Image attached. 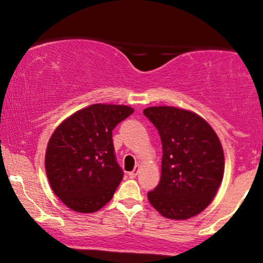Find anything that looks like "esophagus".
I'll use <instances>...</instances> for the list:
<instances>
[{
	"mask_svg": "<svg viewBox=\"0 0 263 263\" xmlns=\"http://www.w3.org/2000/svg\"><path fill=\"white\" fill-rule=\"evenodd\" d=\"M138 172H140V165H135L134 170H132V171L128 173V176L131 177V178H135V177L138 174Z\"/></svg>",
	"mask_w": 263,
	"mask_h": 263,
	"instance_id": "esophagus-1",
	"label": "esophagus"
}]
</instances>
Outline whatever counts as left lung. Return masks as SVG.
Listing matches in <instances>:
<instances>
[{
    "instance_id": "8db88e82",
    "label": "left lung",
    "mask_w": 263,
    "mask_h": 263,
    "mask_svg": "<svg viewBox=\"0 0 263 263\" xmlns=\"http://www.w3.org/2000/svg\"><path fill=\"white\" fill-rule=\"evenodd\" d=\"M162 141L161 180L147 194L167 219L186 220L213 201L222 182L225 157L214 128L193 111L174 106L143 110Z\"/></svg>"
}]
</instances>
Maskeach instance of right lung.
Returning a JSON list of instances; mask_svg holds the SVG:
<instances>
[{
    "instance_id": "add662e5",
    "label": "right lung",
    "mask_w": 263,
    "mask_h": 263,
    "mask_svg": "<svg viewBox=\"0 0 263 263\" xmlns=\"http://www.w3.org/2000/svg\"><path fill=\"white\" fill-rule=\"evenodd\" d=\"M134 111L126 105H90L50 136L45 172L54 194L69 209L95 213L114 197L123 173L115 158L112 129Z\"/></svg>"
}]
</instances>
